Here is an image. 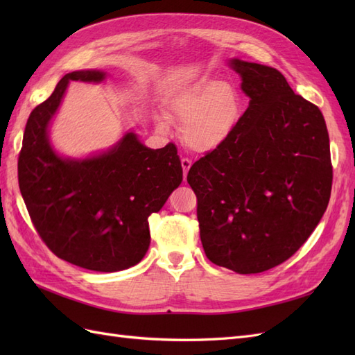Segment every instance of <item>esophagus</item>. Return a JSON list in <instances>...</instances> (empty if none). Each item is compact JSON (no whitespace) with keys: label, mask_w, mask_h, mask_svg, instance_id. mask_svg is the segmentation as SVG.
<instances>
[{"label":"esophagus","mask_w":355,"mask_h":355,"mask_svg":"<svg viewBox=\"0 0 355 355\" xmlns=\"http://www.w3.org/2000/svg\"><path fill=\"white\" fill-rule=\"evenodd\" d=\"M191 166H192V161L191 159H188V158L182 159V168H184V179H187V175H188Z\"/></svg>","instance_id":"obj_1"}]
</instances>
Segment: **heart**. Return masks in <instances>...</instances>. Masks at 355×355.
<instances>
[{
    "label": "heart",
    "mask_w": 355,
    "mask_h": 355,
    "mask_svg": "<svg viewBox=\"0 0 355 355\" xmlns=\"http://www.w3.org/2000/svg\"><path fill=\"white\" fill-rule=\"evenodd\" d=\"M170 115L182 124L184 142L197 153H211L237 132L243 116L241 93L223 80L201 77L168 94ZM161 130L167 121L157 118Z\"/></svg>",
    "instance_id": "heart-1"
}]
</instances>
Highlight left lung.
Wrapping results in <instances>:
<instances>
[{
    "label": "left lung",
    "instance_id": "1",
    "mask_svg": "<svg viewBox=\"0 0 355 355\" xmlns=\"http://www.w3.org/2000/svg\"><path fill=\"white\" fill-rule=\"evenodd\" d=\"M228 65L249 108L230 141L192 164L187 179L206 256L257 274L295 254L323 218L331 191L329 133L321 111L280 71L237 58Z\"/></svg>",
    "mask_w": 355,
    "mask_h": 355
}]
</instances>
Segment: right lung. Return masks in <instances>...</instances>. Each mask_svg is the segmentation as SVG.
<instances>
[{"label":"right lung","instance_id":"right-lung-1","mask_svg":"<svg viewBox=\"0 0 355 355\" xmlns=\"http://www.w3.org/2000/svg\"><path fill=\"white\" fill-rule=\"evenodd\" d=\"M108 73H67L47 101L31 112L19 155V188L49 249L85 270L116 272L144 259L151 243L148 218L182 182L173 144L151 149L125 132L106 151L73 158L50 141V127L71 81L103 83Z\"/></svg>","mask_w":355,"mask_h":355}]
</instances>
